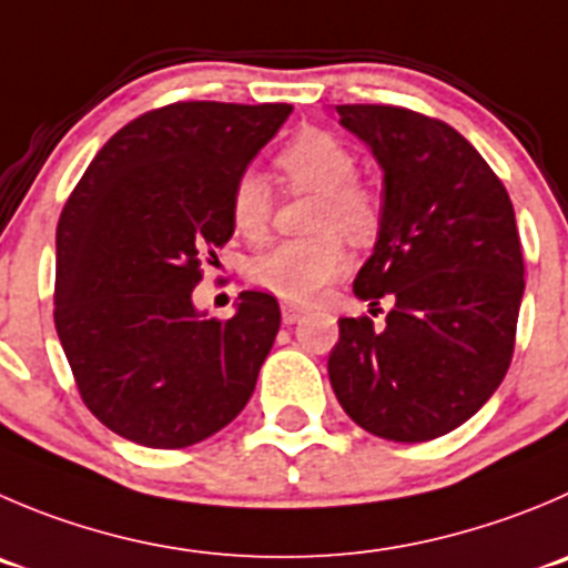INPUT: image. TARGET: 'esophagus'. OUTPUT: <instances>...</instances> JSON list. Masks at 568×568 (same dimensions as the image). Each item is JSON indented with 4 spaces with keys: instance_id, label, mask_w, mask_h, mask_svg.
Returning a JSON list of instances; mask_svg holds the SVG:
<instances>
[{
    "instance_id": "obj_1",
    "label": "esophagus",
    "mask_w": 568,
    "mask_h": 568,
    "mask_svg": "<svg viewBox=\"0 0 568 568\" xmlns=\"http://www.w3.org/2000/svg\"><path fill=\"white\" fill-rule=\"evenodd\" d=\"M304 315H306V306L290 304V301H284V304H281V321L287 323V326L298 323Z\"/></svg>"
}]
</instances>
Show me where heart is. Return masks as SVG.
<instances>
[{
	"mask_svg": "<svg viewBox=\"0 0 568 568\" xmlns=\"http://www.w3.org/2000/svg\"><path fill=\"white\" fill-rule=\"evenodd\" d=\"M281 175L295 189L317 194L315 229L323 234L310 240L278 242L258 253L247 267V278L264 293L290 304H306L348 267V251L337 231L365 240L376 231L379 209L374 194L356 183V159L339 139L326 131H304L281 148ZM270 186L256 172L236 178L229 197V217L236 234L247 242H262L270 229Z\"/></svg>",
	"mask_w": 568,
	"mask_h": 568,
	"instance_id": "heart-1",
	"label": "heart"
}]
</instances>
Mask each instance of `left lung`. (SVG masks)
Here are the masks:
<instances>
[{"label": "left lung", "instance_id": "obj_1", "mask_svg": "<svg viewBox=\"0 0 568 568\" xmlns=\"http://www.w3.org/2000/svg\"><path fill=\"white\" fill-rule=\"evenodd\" d=\"M385 172L374 253L354 295L385 326L339 317L328 379L371 435L424 443L466 424L505 379L524 258L507 189L452 125L396 105H337ZM382 312V310H379Z\"/></svg>", "mask_w": 568, "mask_h": 568}]
</instances>
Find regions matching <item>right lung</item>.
<instances>
[{"mask_svg": "<svg viewBox=\"0 0 568 568\" xmlns=\"http://www.w3.org/2000/svg\"><path fill=\"white\" fill-rule=\"evenodd\" d=\"M293 113L287 102H172L94 155L58 220L55 328L80 398L111 432L183 449L253 396L281 326L247 290L234 317L197 312L200 262L234 234L229 197Z\"/></svg>", "mask_w": 568, "mask_h": 568, "instance_id": "obj_1", "label": "right lung"}]
</instances>
